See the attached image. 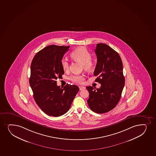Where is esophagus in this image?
I'll return each instance as SVG.
<instances>
[{
    "label": "esophagus",
    "instance_id": "obj_1",
    "mask_svg": "<svg viewBox=\"0 0 156 156\" xmlns=\"http://www.w3.org/2000/svg\"><path fill=\"white\" fill-rule=\"evenodd\" d=\"M79 89L80 90H82L83 89H85V87L83 86H79Z\"/></svg>",
    "mask_w": 156,
    "mask_h": 156
}]
</instances>
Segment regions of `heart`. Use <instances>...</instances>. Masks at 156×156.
I'll return each instance as SVG.
<instances>
[{
  "label": "heart",
  "instance_id": "heart-1",
  "mask_svg": "<svg viewBox=\"0 0 156 156\" xmlns=\"http://www.w3.org/2000/svg\"><path fill=\"white\" fill-rule=\"evenodd\" d=\"M70 56L73 59L82 64L84 69L92 70L95 66V61L91 58V54L85 47L81 46L73 50ZM61 64L64 70L69 69V62L67 59H62L61 61ZM69 79L73 83H81L84 81V76L83 75L75 74L70 76Z\"/></svg>",
  "mask_w": 156,
  "mask_h": 156
}]
</instances>
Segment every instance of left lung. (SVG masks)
I'll return each mask as SVG.
<instances>
[{
    "instance_id": "left-lung-1",
    "label": "left lung",
    "mask_w": 156,
    "mask_h": 156,
    "mask_svg": "<svg viewBox=\"0 0 156 156\" xmlns=\"http://www.w3.org/2000/svg\"><path fill=\"white\" fill-rule=\"evenodd\" d=\"M95 53L97 63L94 76L95 82L101 84L100 88L87 87L89 98L87 100L90 109L102 114L113 109L121 99L125 85L123 63L117 52L104 44H97Z\"/></svg>"
}]
</instances>
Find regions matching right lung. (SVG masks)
Masks as SVG:
<instances>
[{"instance_id":"obj_1","label":"right lung","mask_w":156,"mask_h":156,"mask_svg":"<svg viewBox=\"0 0 156 156\" xmlns=\"http://www.w3.org/2000/svg\"><path fill=\"white\" fill-rule=\"evenodd\" d=\"M70 46L51 45L34 56L31 65L29 83L37 105L48 115L58 117L69 109L79 88L67 84L57 86V78L64 73L61 61Z\"/></svg>"}]
</instances>
